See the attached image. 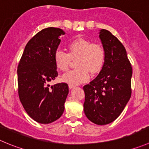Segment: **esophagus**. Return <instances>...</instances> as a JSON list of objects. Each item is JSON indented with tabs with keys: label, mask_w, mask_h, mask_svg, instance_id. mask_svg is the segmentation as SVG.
Masks as SVG:
<instances>
[{
	"label": "esophagus",
	"mask_w": 149,
	"mask_h": 149,
	"mask_svg": "<svg viewBox=\"0 0 149 149\" xmlns=\"http://www.w3.org/2000/svg\"><path fill=\"white\" fill-rule=\"evenodd\" d=\"M68 87H69V88H70V89H72V88H73V87H76V86H75L74 84H68Z\"/></svg>",
	"instance_id": "34e87169"
}]
</instances>
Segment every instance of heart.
Here are the masks:
<instances>
[{
  "mask_svg": "<svg viewBox=\"0 0 149 149\" xmlns=\"http://www.w3.org/2000/svg\"><path fill=\"white\" fill-rule=\"evenodd\" d=\"M69 51L57 49L54 54V61L61 71H67L72 59H76L77 68L65 73L62 80L71 84L84 82L90 78V73H96L103 67L106 52L103 45L98 42H92L83 37L72 40L68 45Z\"/></svg>",
  "mask_w": 149,
  "mask_h": 149,
  "instance_id": "1",
  "label": "heart"
}]
</instances>
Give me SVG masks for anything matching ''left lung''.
Segmentation results:
<instances>
[{"instance_id":"left-lung-1","label":"left lung","mask_w":149,"mask_h":149,"mask_svg":"<svg viewBox=\"0 0 149 149\" xmlns=\"http://www.w3.org/2000/svg\"><path fill=\"white\" fill-rule=\"evenodd\" d=\"M99 37L106 57L98 76L83 87L84 111L90 121L106 125L120 115L131 97L132 68L118 39L105 29Z\"/></svg>"}]
</instances>
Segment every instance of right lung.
<instances>
[{
	"instance_id": "add662e5",
	"label": "right lung",
	"mask_w": 149,
	"mask_h": 149,
	"mask_svg": "<svg viewBox=\"0 0 149 149\" xmlns=\"http://www.w3.org/2000/svg\"><path fill=\"white\" fill-rule=\"evenodd\" d=\"M65 32L59 28L42 29L28 42L17 66L18 95L28 115L47 124L59 119L65 110L69 89L66 83L50 86L57 77L54 54Z\"/></svg>"
}]
</instances>
